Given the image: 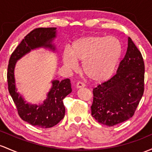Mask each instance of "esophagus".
<instances>
[{"mask_svg": "<svg viewBox=\"0 0 152 152\" xmlns=\"http://www.w3.org/2000/svg\"><path fill=\"white\" fill-rule=\"evenodd\" d=\"M85 86V84L84 83L81 82V81H79V82L76 83V89H79V88H82V87H84Z\"/></svg>", "mask_w": 152, "mask_h": 152, "instance_id": "esophagus-1", "label": "esophagus"}]
</instances>
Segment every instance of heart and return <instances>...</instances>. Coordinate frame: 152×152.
Masks as SVG:
<instances>
[{"instance_id": "1", "label": "heart", "mask_w": 152, "mask_h": 152, "mask_svg": "<svg viewBox=\"0 0 152 152\" xmlns=\"http://www.w3.org/2000/svg\"><path fill=\"white\" fill-rule=\"evenodd\" d=\"M122 56V45L113 36L88 35L75 40L71 51L65 50L63 63L68 70L75 71L82 63L83 72L96 83L107 81L115 71Z\"/></svg>"}]
</instances>
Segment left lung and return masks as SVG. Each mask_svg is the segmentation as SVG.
I'll list each match as a JSON object with an SVG mask.
<instances>
[{
  "instance_id": "1",
  "label": "left lung",
  "mask_w": 152,
  "mask_h": 152,
  "mask_svg": "<svg viewBox=\"0 0 152 152\" xmlns=\"http://www.w3.org/2000/svg\"><path fill=\"white\" fill-rule=\"evenodd\" d=\"M144 91V60L128 37L127 51L116 74L93 89L91 115L108 126L124 122L133 115Z\"/></svg>"
}]
</instances>
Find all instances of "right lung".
I'll return each mask as SVG.
<instances>
[{
  "mask_svg": "<svg viewBox=\"0 0 152 152\" xmlns=\"http://www.w3.org/2000/svg\"><path fill=\"white\" fill-rule=\"evenodd\" d=\"M56 34V27L37 28L32 30L13 52L8 66V91L16 104L20 118L32 126L43 128L53 127L64 118L66 110L63 99L72 91L70 79H66L61 81L53 80L46 99L42 104H32L26 102L17 91L14 69L16 62L33 50L43 48L56 52V45L53 42Z\"/></svg>",
  "mask_w": 152,
  "mask_h": 152,
  "instance_id": "right-lung-1",
  "label": "right lung"
}]
</instances>
